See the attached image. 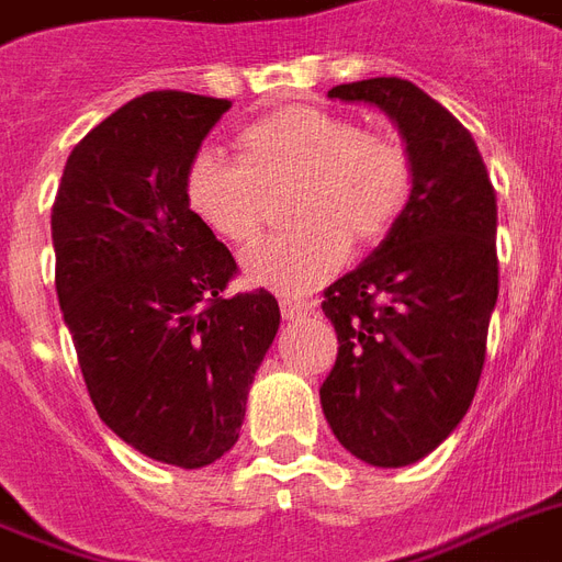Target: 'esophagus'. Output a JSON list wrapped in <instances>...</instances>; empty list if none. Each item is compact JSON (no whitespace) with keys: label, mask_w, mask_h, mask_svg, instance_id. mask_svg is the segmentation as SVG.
<instances>
[{"label":"esophagus","mask_w":562,"mask_h":562,"mask_svg":"<svg viewBox=\"0 0 562 562\" xmlns=\"http://www.w3.org/2000/svg\"><path fill=\"white\" fill-rule=\"evenodd\" d=\"M280 308H282V317L285 321H300V317L312 315V303H306V300H294V297H282L280 300Z\"/></svg>","instance_id":"1"}]
</instances>
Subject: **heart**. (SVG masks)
Here are the masks:
<instances>
[{"instance_id":"obj_1","label":"heart","mask_w":562,"mask_h":562,"mask_svg":"<svg viewBox=\"0 0 562 562\" xmlns=\"http://www.w3.org/2000/svg\"><path fill=\"white\" fill-rule=\"evenodd\" d=\"M238 160L201 148L183 171L189 210L227 241H256L268 198L294 180L291 218L297 227L256 245L247 277L268 289H315L356 245L382 241L414 192L408 145L391 131L359 127L324 108H282L236 134Z\"/></svg>"}]
</instances>
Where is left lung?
<instances>
[{
  "instance_id": "obj_1",
  "label": "left lung",
  "mask_w": 562,
  "mask_h": 562,
  "mask_svg": "<svg viewBox=\"0 0 562 562\" xmlns=\"http://www.w3.org/2000/svg\"><path fill=\"white\" fill-rule=\"evenodd\" d=\"M400 125L414 162L411 201L382 245L324 291L338 356L321 405L344 449L408 467L470 408L498 297L496 189L472 134L405 78L341 83Z\"/></svg>"
}]
</instances>
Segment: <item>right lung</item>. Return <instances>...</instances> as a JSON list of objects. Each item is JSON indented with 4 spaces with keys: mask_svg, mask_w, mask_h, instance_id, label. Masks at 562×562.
I'll return each mask as SVG.
<instances>
[{
    "mask_svg": "<svg viewBox=\"0 0 562 562\" xmlns=\"http://www.w3.org/2000/svg\"><path fill=\"white\" fill-rule=\"evenodd\" d=\"M229 104L136 95L75 145L52 206L57 300L92 405L136 452L183 470L233 449L280 329L271 291L224 294L236 259L183 194Z\"/></svg>",
    "mask_w": 562,
    "mask_h": 562,
    "instance_id": "right-lung-1",
    "label": "right lung"
}]
</instances>
